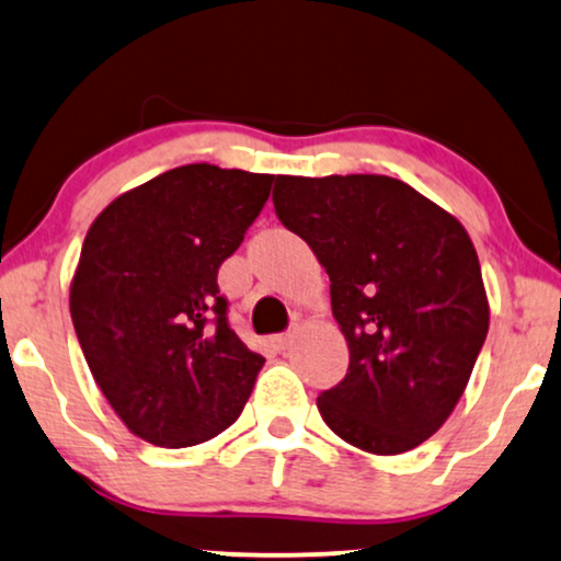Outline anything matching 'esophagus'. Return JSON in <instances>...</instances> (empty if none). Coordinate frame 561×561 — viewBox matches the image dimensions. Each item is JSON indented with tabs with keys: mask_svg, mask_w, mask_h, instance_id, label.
<instances>
[{
	"mask_svg": "<svg viewBox=\"0 0 561 561\" xmlns=\"http://www.w3.org/2000/svg\"><path fill=\"white\" fill-rule=\"evenodd\" d=\"M293 342H295V333H279V336L272 339V344H274L276 352L289 350V346H293Z\"/></svg>",
	"mask_w": 561,
	"mask_h": 561,
	"instance_id": "34e87169",
	"label": "esophagus"
}]
</instances>
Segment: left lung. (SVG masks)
<instances>
[{
    "instance_id": "obj_1",
    "label": "left lung",
    "mask_w": 561,
    "mask_h": 561,
    "mask_svg": "<svg viewBox=\"0 0 561 561\" xmlns=\"http://www.w3.org/2000/svg\"><path fill=\"white\" fill-rule=\"evenodd\" d=\"M274 209L331 279L350 370L318 396L354 448L399 456L435 435L489 331L477 248L450 211L388 175H276Z\"/></svg>"
}]
</instances>
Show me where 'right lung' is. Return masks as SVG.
Returning <instances> with one entry per match:
<instances>
[{
	"mask_svg": "<svg viewBox=\"0 0 561 561\" xmlns=\"http://www.w3.org/2000/svg\"><path fill=\"white\" fill-rule=\"evenodd\" d=\"M274 175L194 162L105 207L84 236L69 313L88 367L126 427L160 448L228 430L266 359L228 323L217 272Z\"/></svg>",
	"mask_w": 561,
	"mask_h": 561,
	"instance_id": "add662e5",
	"label": "right lung"
}]
</instances>
